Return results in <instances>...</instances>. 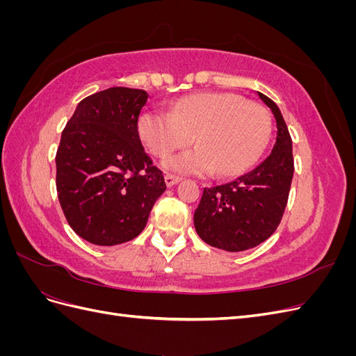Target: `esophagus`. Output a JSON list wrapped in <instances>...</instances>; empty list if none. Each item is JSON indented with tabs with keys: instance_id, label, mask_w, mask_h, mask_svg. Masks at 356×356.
<instances>
[{
	"instance_id": "esophagus-1",
	"label": "esophagus",
	"mask_w": 356,
	"mask_h": 356,
	"mask_svg": "<svg viewBox=\"0 0 356 356\" xmlns=\"http://www.w3.org/2000/svg\"><path fill=\"white\" fill-rule=\"evenodd\" d=\"M165 181H166V186H168V187H172V186H175V184H178V182L181 181V178H179V177H177V175H172V174H168V175L165 177Z\"/></svg>"
}]
</instances>
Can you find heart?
<instances>
[{"label":"heart","mask_w":356,"mask_h":356,"mask_svg":"<svg viewBox=\"0 0 356 356\" xmlns=\"http://www.w3.org/2000/svg\"><path fill=\"white\" fill-rule=\"evenodd\" d=\"M270 120L260 104L234 93L203 92L170 106V113L147 108L138 120V134L148 152L166 157L187 145L199 147L168 157L163 166L179 174L239 175L266 147Z\"/></svg>","instance_id":"b5f03b06"}]
</instances>
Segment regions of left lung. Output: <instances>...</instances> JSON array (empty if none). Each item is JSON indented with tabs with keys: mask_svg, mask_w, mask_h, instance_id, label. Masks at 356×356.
Here are the masks:
<instances>
[{
	"mask_svg": "<svg viewBox=\"0 0 356 356\" xmlns=\"http://www.w3.org/2000/svg\"><path fill=\"white\" fill-rule=\"evenodd\" d=\"M257 93L276 120L277 131L270 154L227 184L203 188L195 211V227L200 239L229 252L250 250L275 233L294 175L293 141L281 110L266 95Z\"/></svg>",
	"mask_w": 356,
	"mask_h": 356,
	"instance_id": "obj_1",
	"label": "left lung"
}]
</instances>
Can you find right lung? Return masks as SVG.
I'll list each match as a JSON object with an SVG mask.
<instances>
[{"mask_svg":"<svg viewBox=\"0 0 356 356\" xmlns=\"http://www.w3.org/2000/svg\"><path fill=\"white\" fill-rule=\"evenodd\" d=\"M147 101L148 93L139 89L93 93L77 105L62 132L56 153L59 203L71 229L93 245L135 239L166 190L138 134Z\"/></svg>","mask_w":356,"mask_h":356,"instance_id":"add662e5","label":"right lung"}]
</instances>
